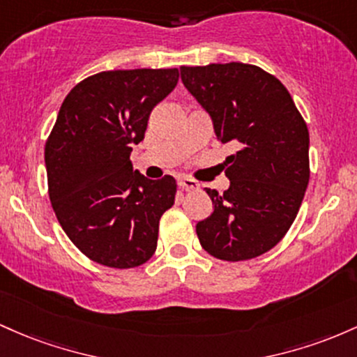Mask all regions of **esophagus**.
I'll return each mask as SVG.
<instances>
[{
  "instance_id": "1",
  "label": "esophagus",
  "mask_w": 357,
  "mask_h": 357,
  "mask_svg": "<svg viewBox=\"0 0 357 357\" xmlns=\"http://www.w3.org/2000/svg\"><path fill=\"white\" fill-rule=\"evenodd\" d=\"M178 185L185 190H197L199 189V182L194 178L189 177H180L178 178Z\"/></svg>"
}]
</instances>
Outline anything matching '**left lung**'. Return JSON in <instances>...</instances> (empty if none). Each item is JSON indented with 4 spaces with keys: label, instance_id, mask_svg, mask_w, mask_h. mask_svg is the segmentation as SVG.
<instances>
[{
    "label": "left lung",
    "instance_id": "obj_1",
    "mask_svg": "<svg viewBox=\"0 0 357 357\" xmlns=\"http://www.w3.org/2000/svg\"><path fill=\"white\" fill-rule=\"evenodd\" d=\"M187 91L209 113L219 142L238 151L224 162L229 189H206L214 204L197 222L200 246L224 261H244L282 241L305 195L308 130L290 92L251 63L180 67Z\"/></svg>",
    "mask_w": 357,
    "mask_h": 357
}]
</instances>
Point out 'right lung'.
I'll list each match as a JSON object with an SVG mask.
<instances>
[{
    "label": "right lung",
    "instance_id": "1",
    "mask_svg": "<svg viewBox=\"0 0 357 357\" xmlns=\"http://www.w3.org/2000/svg\"><path fill=\"white\" fill-rule=\"evenodd\" d=\"M177 82L178 69L99 72L60 106L45 143L50 202L70 241L99 265L135 268L157 250L177 182L146 178L130 155L145 138L151 109Z\"/></svg>",
    "mask_w": 357,
    "mask_h": 357
}]
</instances>
